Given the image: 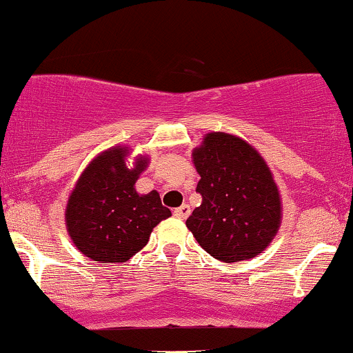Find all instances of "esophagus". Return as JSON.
<instances>
[{
    "instance_id": "34e87169",
    "label": "esophagus",
    "mask_w": 353,
    "mask_h": 353,
    "mask_svg": "<svg viewBox=\"0 0 353 353\" xmlns=\"http://www.w3.org/2000/svg\"><path fill=\"white\" fill-rule=\"evenodd\" d=\"M173 215H175V219L178 220H185L190 215V207L188 205H181V207L173 210Z\"/></svg>"
}]
</instances>
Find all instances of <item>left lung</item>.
I'll list each match as a JSON object with an SVG mask.
<instances>
[{"mask_svg": "<svg viewBox=\"0 0 353 353\" xmlns=\"http://www.w3.org/2000/svg\"><path fill=\"white\" fill-rule=\"evenodd\" d=\"M192 160L201 205L187 227L200 247L225 263L262 253L282 225V196L263 157L236 134L212 132Z\"/></svg>", "mask_w": 353, "mask_h": 353, "instance_id": "obj_1", "label": "left lung"}]
</instances>
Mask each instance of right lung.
I'll return each instance as SVG.
<instances>
[{"label": "right lung", "mask_w": 353, "mask_h": 353, "mask_svg": "<svg viewBox=\"0 0 353 353\" xmlns=\"http://www.w3.org/2000/svg\"><path fill=\"white\" fill-rule=\"evenodd\" d=\"M130 148L117 145L98 153L74 183L65 223L74 247L93 262L120 263L148 243L153 228L172 216L160 193L137 192L134 183L148 166V155L130 160Z\"/></svg>", "instance_id": "right-lung-1"}]
</instances>
